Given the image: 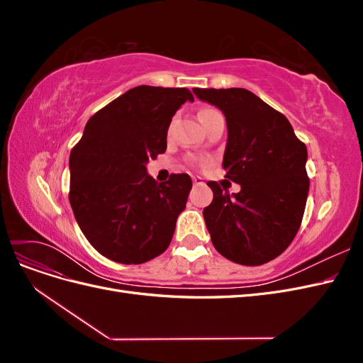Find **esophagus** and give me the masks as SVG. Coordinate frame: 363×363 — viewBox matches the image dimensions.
<instances>
[{
    "instance_id": "esophagus-1",
    "label": "esophagus",
    "mask_w": 363,
    "mask_h": 363,
    "mask_svg": "<svg viewBox=\"0 0 363 363\" xmlns=\"http://www.w3.org/2000/svg\"><path fill=\"white\" fill-rule=\"evenodd\" d=\"M192 182H194V186H203V184H204V182H203L201 177H194Z\"/></svg>"
}]
</instances>
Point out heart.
<instances>
[{
	"label": "heart",
	"mask_w": 363,
	"mask_h": 363,
	"mask_svg": "<svg viewBox=\"0 0 363 363\" xmlns=\"http://www.w3.org/2000/svg\"><path fill=\"white\" fill-rule=\"evenodd\" d=\"M213 112H216V111H213V108H203V111L200 112V118H203V116H206L208 113H213Z\"/></svg>",
	"instance_id": "1"
}]
</instances>
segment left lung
Wrapping results in <instances>:
<instances>
[{
	"instance_id": "8db88e82",
	"label": "left lung",
	"mask_w": 363,
	"mask_h": 363,
	"mask_svg": "<svg viewBox=\"0 0 363 363\" xmlns=\"http://www.w3.org/2000/svg\"><path fill=\"white\" fill-rule=\"evenodd\" d=\"M201 101L225 116V179L240 184L230 195L207 182L213 200L203 216L219 255L240 265L256 267L280 256L298 232L309 177L307 148L295 136L288 118L257 95L242 89H199Z\"/></svg>"
}]
</instances>
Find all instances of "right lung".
<instances>
[{"instance_id":"1","label":"right lung","mask_w":363,"mask_h":363,"mask_svg":"<svg viewBox=\"0 0 363 363\" xmlns=\"http://www.w3.org/2000/svg\"><path fill=\"white\" fill-rule=\"evenodd\" d=\"M184 87L138 86L87 121L69 156V203L91 245L107 259L138 265L168 248L192 180L172 174L157 183L147 163L167 151L171 119Z\"/></svg>"}]
</instances>
